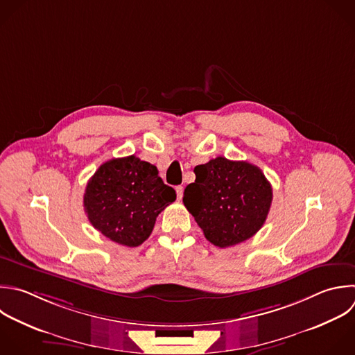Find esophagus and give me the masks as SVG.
<instances>
[{
  "label": "esophagus",
  "instance_id": "1",
  "mask_svg": "<svg viewBox=\"0 0 355 355\" xmlns=\"http://www.w3.org/2000/svg\"><path fill=\"white\" fill-rule=\"evenodd\" d=\"M176 196H178V200H182L183 197V186H176Z\"/></svg>",
  "mask_w": 355,
  "mask_h": 355
}]
</instances>
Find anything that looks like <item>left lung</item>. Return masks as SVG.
<instances>
[{
  "label": "left lung",
  "mask_w": 355,
  "mask_h": 355,
  "mask_svg": "<svg viewBox=\"0 0 355 355\" xmlns=\"http://www.w3.org/2000/svg\"><path fill=\"white\" fill-rule=\"evenodd\" d=\"M196 182L183 193V204L205 239L225 248L252 237L265 223L272 186L262 171L225 157L194 168Z\"/></svg>",
  "instance_id": "obj_1"
}]
</instances>
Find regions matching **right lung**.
Returning <instances> with one entry per match:
<instances>
[{
    "label": "right lung",
    "instance_id": "obj_1",
    "mask_svg": "<svg viewBox=\"0 0 355 355\" xmlns=\"http://www.w3.org/2000/svg\"><path fill=\"white\" fill-rule=\"evenodd\" d=\"M176 200L157 166L130 155L104 162L92 176L83 197L90 223L110 240L137 247L146 241L157 216Z\"/></svg>",
    "mask_w": 355,
    "mask_h": 355
}]
</instances>
